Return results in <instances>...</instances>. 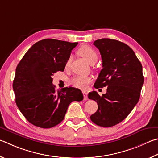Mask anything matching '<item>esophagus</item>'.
I'll return each mask as SVG.
<instances>
[{
	"label": "esophagus",
	"instance_id": "34e87169",
	"mask_svg": "<svg viewBox=\"0 0 158 158\" xmlns=\"http://www.w3.org/2000/svg\"><path fill=\"white\" fill-rule=\"evenodd\" d=\"M82 94H83V96H84V100L86 101L88 99L87 97V92H85V91H82Z\"/></svg>",
	"mask_w": 158,
	"mask_h": 158
}]
</instances>
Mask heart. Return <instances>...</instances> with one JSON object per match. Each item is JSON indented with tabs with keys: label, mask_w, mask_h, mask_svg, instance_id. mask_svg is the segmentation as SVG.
<instances>
[{
	"label": "heart",
	"mask_w": 158,
	"mask_h": 158,
	"mask_svg": "<svg viewBox=\"0 0 158 158\" xmlns=\"http://www.w3.org/2000/svg\"><path fill=\"white\" fill-rule=\"evenodd\" d=\"M77 53H78L81 56L85 58L88 62L91 64H94L98 60V53L96 51L95 49H94L92 47L87 45H83L82 46L81 48L77 51ZM71 62V58H69L66 61L65 66L66 68L69 67V64ZM91 81V78L89 77L85 76H77L72 78L70 81V83L73 85L74 87L77 88H80V89H84L86 87L87 84L89 83Z\"/></svg>",
	"instance_id": "b5f03b06"
}]
</instances>
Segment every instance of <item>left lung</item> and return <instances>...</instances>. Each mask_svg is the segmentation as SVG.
Listing matches in <instances>:
<instances>
[{
  "mask_svg": "<svg viewBox=\"0 0 158 158\" xmlns=\"http://www.w3.org/2000/svg\"><path fill=\"white\" fill-rule=\"evenodd\" d=\"M94 45L103 62L94 86L107 88L101 96L94 91L88 94L98 104L90 119L97 126L112 127L125 119L139 101L144 81L142 66L131 47L121 41L104 38L96 40Z\"/></svg>",
  "mask_w": 158,
  "mask_h": 158,
  "instance_id": "obj_1",
  "label": "left lung"
}]
</instances>
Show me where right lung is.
Instances as JSON below:
<instances>
[{
  "instance_id": "obj_1",
  "label": "right lung",
  "mask_w": 158,
  "mask_h": 158,
  "mask_svg": "<svg viewBox=\"0 0 158 158\" xmlns=\"http://www.w3.org/2000/svg\"><path fill=\"white\" fill-rule=\"evenodd\" d=\"M77 42L45 39L32 46L16 69L13 89L16 103L30 123L42 128L59 124L71 102L83 100L80 89L55 90L52 76L64 71L71 52Z\"/></svg>"
}]
</instances>
